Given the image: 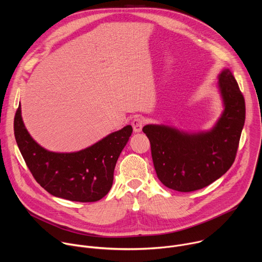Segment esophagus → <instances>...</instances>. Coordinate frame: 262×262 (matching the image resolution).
Here are the masks:
<instances>
[{"label": "esophagus", "mask_w": 262, "mask_h": 262, "mask_svg": "<svg viewBox=\"0 0 262 262\" xmlns=\"http://www.w3.org/2000/svg\"><path fill=\"white\" fill-rule=\"evenodd\" d=\"M132 125H133V128H134L135 133H140L143 128L144 121H143L142 118H135L132 122Z\"/></svg>", "instance_id": "obj_1"}]
</instances>
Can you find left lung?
Returning a JSON list of instances; mask_svg holds the SVG:
<instances>
[{
  "mask_svg": "<svg viewBox=\"0 0 262 262\" xmlns=\"http://www.w3.org/2000/svg\"><path fill=\"white\" fill-rule=\"evenodd\" d=\"M224 111L207 132L186 133L164 124H147L157 175L167 188L193 192L205 188L232 166L246 118L245 98L232 72L219 74Z\"/></svg>",
  "mask_w": 262,
  "mask_h": 262,
  "instance_id": "8db88e82",
  "label": "left lung"
}]
</instances>
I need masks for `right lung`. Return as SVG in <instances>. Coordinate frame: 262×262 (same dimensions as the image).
Returning a JSON list of instances; mask_svg holds the SVG:
<instances>
[{
    "mask_svg": "<svg viewBox=\"0 0 262 262\" xmlns=\"http://www.w3.org/2000/svg\"><path fill=\"white\" fill-rule=\"evenodd\" d=\"M133 127L126 125L77 152H53L28 133L20 104L14 117V136L35 180L51 195L77 202H95L112 188L114 169Z\"/></svg>",
    "mask_w": 262,
    "mask_h": 262,
    "instance_id": "right-lung-1",
    "label": "right lung"
}]
</instances>
